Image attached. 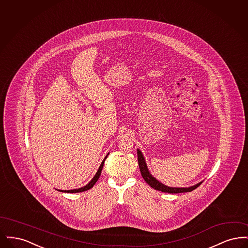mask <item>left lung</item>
Masks as SVG:
<instances>
[{
    "instance_id": "1",
    "label": "left lung",
    "mask_w": 248,
    "mask_h": 248,
    "mask_svg": "<svg viewBox=\"0 0 248 248\" xmlns=\"http://www.w3.org/2000/svg\"><path fill=\"white\" fill-rule=\"evenodd\" d=\"M138 162H139V166H140V170L142 177L154 189H157V190H160V191H163V192H168V193H180V192L191 191V190L198 188L202 184V182H200V183H198V184H196L192 187H189V188H170V187H167L164 184H162L161 182H159L156 178H154L151 175V173L148 170L146 162L144 160V157H143L141 152L140 150H138Z\"/></svg>"
}]
</instances>
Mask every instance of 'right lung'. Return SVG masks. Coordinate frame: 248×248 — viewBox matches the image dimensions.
Here are the masks:
<instances>
[{
    "mask_svg": "<svg viewBox=\"0 0 248 248\" xmlns=\"http://www.w3.org/2000/svg\"><path fill=\"white\" fill-rule=\"evenodd\" d=\"M106 158L107 156L105 157V159L103 160V162L101 163L100 166H99V168H98V170H97V172H96L95 176L93 177V179H92V180H91V181H90L86 186H84L83 188H80V189H71V190H60V191L69 192V193H76V192H82V191H85V190H87V189H90L91 188H93V186L95 184V182H96V181H97V179L99 178V176L101 175V171H102V168H103V165H104V162H105Z\"/></svg>",
    "mask_w": 248,
    "mask_h": 248,
    "instance_id": "add662e5",
    "label": "right lung"
}]
</instances>
